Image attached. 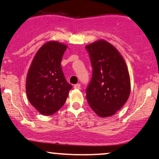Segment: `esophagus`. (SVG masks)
Here are the masks:
<instances>
[{
    "label": "esophagus",
    "mask_w": 159,
    "mask_h": 159,
    "mask_svg": "<svg viewBox=\"0 0 159 159\" xmlns=\"http://www.w3.org/2000/svg\"><path fill=\"white\" fill-rule=\"evenodd\" d=\"M74 88H75V89H80L81 88V84H76L74 85Z\"/></svg>",
    "instance_id": "1"
}]
</instances>
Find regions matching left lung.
Returning <instances> with one entry per match:
<instances>
[{"instance_id":"obj_1","label":"left lung","mask_w":159,"mask_h":159,"mask_svg":"<svg viewBox=\"0 0 159 159\" xmlns=\"http://www.w3.org/2000/svg\"><path fill=\"white\" fill-rule=\"evenodd\" d=\"M93 68L86 98L101 117L113 116L127 101L130 93L129 75L118 50L105 40L85 46Z\"/></svg>"}]
</instances>
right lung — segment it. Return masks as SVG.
Listing matches in <instances>:
<instances>
[{"label":"right lung","mask_w":159,"mask_h":159,"mask_svg":"<svg viewBox=\"0 0 159 159\" xmlns=\"http://www.w3.org/2000/svg\"><path fill=\"white\" fill-rule=\"evenodd\" d=\"M67 46L48 42L38 50L26 77V91L30 103L40 113L52 115L66 103L72 86L61 66Z\"/></svg>","instance_id":"obj_1"}]
</instances>
